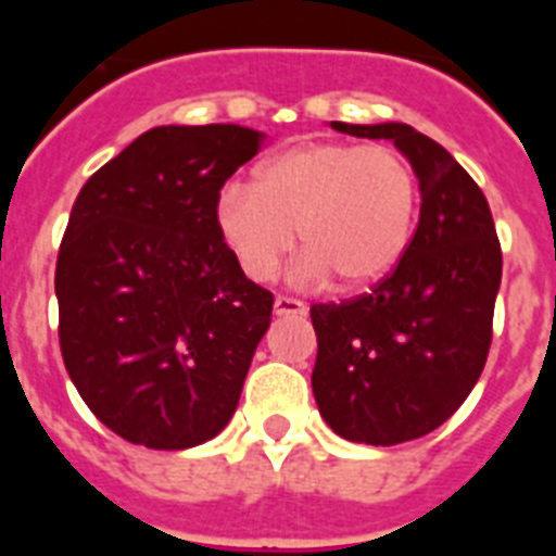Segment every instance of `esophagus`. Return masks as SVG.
<instances>
[{
  "label": "esophagus",
  "mask_w": 556,
  "mask_h": 556,
  "mask_svg": "<svg viewBox=\"0 0 556 556\" xmlns=\"http://www.w3.org/2000/svg\"><path fill=\"white\" fill-rule=\"evenodd\" d=\"M273 312L278 317H289V314H306V306L301 301H292V298H275Z\"/></svg>",
  "instance_id": "esophagus-1"
}]
</instances>
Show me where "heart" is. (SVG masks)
<instances>
[{
    "label": "heart",
    "mask_w": 556,
    "mask_h": 556,
    "mask_svg": "<svg viewBox=\"0 0 556 556\" xmlns=\"http://www.w3.org/2000/svg\"><path fill=\"white\" fill-rule=\"evenodd\" d=\"M417 205L415 169L395 147L314 141L264 161L253 186H225L214 225L250 281L278 273L298 230L303 281L365 292L404 262Z\"/></svg>",
    "instance_id": "heart-1"
}]
</instances>
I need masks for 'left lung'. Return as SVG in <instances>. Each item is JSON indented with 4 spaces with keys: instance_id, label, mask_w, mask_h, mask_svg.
Here are the masks:
<instances>
[{
    "instance_id": "left-lung-1",
    "label": "left lung",
    "mask_w": 556,
    "mask_h": 556,
    "mask_svg": "<svg viewBox=\"0 0 556 556\" xmlns=\"http://www.w3.org/2000/svg\"><path fill=\"white\" fill-rule=\"evenodd\" d=\"M331 127L404 152L420 186V219L387 281L356 301L312 306L314 401L351 443H409L443 426L484 370L501 244L476 180L434 139L404 122Z\"/></svg>"
}]
</instances>
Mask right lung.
I'll use <instances>...</instances> for the list:
<instances>
[{
    "label": "right lung",
    "mask_w": 556,
    "mask_h": 556,
    "mask_svg": "<svg viewBox=\"0 0 556 556\" xmlns=\"http://www.w3.org/2000/svg\"><path fill=\"white\" fill-rule=\"evenodd\" d=\"M264 139L239 125L152 127L77 194L55 269L63 365L127 443L194 448L239 406L273 294L236 267L214 208Z\"/></svg>",
    "instance_id": "right-lung-1"
}]
</instances>
